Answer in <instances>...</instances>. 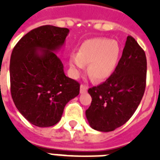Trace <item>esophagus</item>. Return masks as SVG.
<instances>
[{"mask_svg":"<svg viewBox=\"0 0 160 160\" xmlns=\"http://www.w3.org/2000/svg\"><path fill=\"white\" fill-rule=\"evenodd\" d=\"M88 87L85 86V85H80V94H84V93H86L87 91Z\"/></svg>","mask_w":160,"mask_h":160,"instance_id":"1","label":"esophagus"}]
</instances>
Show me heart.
<instances>
[{"instance_id":"heart-1","label":"heart","mask_w":160,"mask_h":160,"mask_svg":"<svg viewBox=\"0 0 160 160\" xmlns=\"http://www.w3.org/2000/svg\"><path fill=\"white\" fill-rule=\"evenodd\" d=\"M119 55V44L107 38H95L85 41L78 54L70 57L73 75L77 76L88 65L87 72L95 82L109 78L116 67Z\"/></svg>"}]
</instances>
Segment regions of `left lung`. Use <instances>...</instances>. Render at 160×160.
Listing matches in <instances>:
<instances>
[{"instance_id": "left-lung-1", "label": "left lung", "mask_w": 160, "mask_h": 160, "mask_svg": "<svg viewBox=\"0 0 160 160\" xmlns=\"http://www.w3.org/2000/svg\"><path fill=\"white\" fill-rule=\"evenodd\" d=\"M146 73L144 50L129 36L113 74L104 83L88 90L92 101L85 115L90 127L109 132L125 124L143 98Z\"/></svg>"}]
</instances>
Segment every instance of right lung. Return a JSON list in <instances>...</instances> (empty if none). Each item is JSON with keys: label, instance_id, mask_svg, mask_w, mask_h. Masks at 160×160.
I'll return each mask as SVG.
<instances>
[{"label": "right lung", "instance_id": "right-lung-1", "mask_svg": "<svg viewBox=\"0 0 160 160\" xmlns=\"http://www.w3.org/2000/svg\"><path fill=\"white\" fill-rule=\"evenodd\" d=\"M69 31L50 25L37 27L17 42L11 53V97L20 113L36 126L57 124L65 105L80 93L79 82L65 75L55 53Z\"/></svg>", "mask_w": 160, "mask_h": 160}]
</instances>
